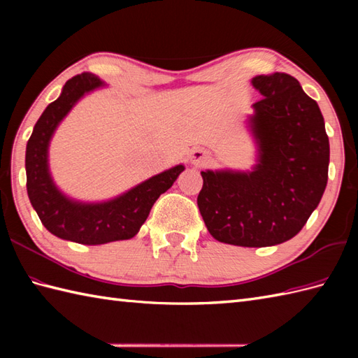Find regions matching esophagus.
Masks as SVG:
<instances>
[{"label": "esophagus", "mask_w": 358, "mask_h": 358, "mask_svg": "<svg viewBox=\"0 0 358 358\" xmlns=\"http://www.w3.org/2000/svg\"><path fill=\"white\" fill-rule=\"evenodd\" d=\"M209 159H210V157H209V154L204 149H201V148L192 149V152H191V163L192 164H195V166H204V164L209 163Z\"/></svg>", "instance_id": "esophagus-1"}]
</instances>
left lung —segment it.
<instances>
[{
  "label": "left lung",
  "instance_id": "obj_1",
  "mask_svg": "<svg viewBox=\"0 0 358 358\" xmlns=\"http://www.w3.org/2000/svg\"><path fill=\"white\" fill-rule=\"evenodd\" d=\"M252 86L263 95L249 117L257 164L248 172H201L196 203L215 240L264 248L295 237L320 203L329 138L317 101L291 75H257Z\"/></svg>",
  "mask_w": 358,
  "mask_h": 358
}]
</instances>
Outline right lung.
<instances>
[{
    "label": "right lung",
    "mask_w": 358,
    "mask_h": 358,
    "mask_svg": "<svg viewBox=\"0 0 358 358\" xmlns=\"http://www.w3.org/2000/svg\"><path fill=\"white\" fill-rule=\"evenodd\" d=\"M101 86L104 83L89 72L67 81L62 95L45 108L36 121L26 148L27 195L38 217L55 237L80 245H104L135 237L158 196L185 171L183 164L173 166L117 199L103 203H80L59 192L49 172L50 138L73 104Z\"/></svg>",
    "instance_id": "add662e5"
}]
</instances>
